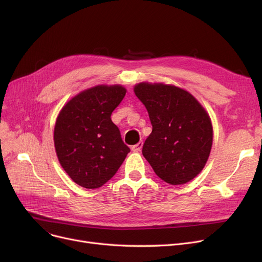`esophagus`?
<instances>
[{
	"label": "esophagus",
	"mask_w": 262,
	"mask_h": 262,
	"mask_svg": "<svg viewBox=\"0 0 262 262\" xmlns=\"http://www.w3.org/2000/svg\"><path fill=\"white\" fill-rule=\"evenodd\" d=\"M142 145H143V142H142V141H140V142H138L137 144L133 145L132 149L134 150V152H140L141 148H142Z\"/></svg>",
	"instance_id": "34e87169"
}]
</instances>
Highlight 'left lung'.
Returning a JSON list of instances; mask_svg holds the SVG:
<instances>
[{
    "label": "left lung",
    "mask_w": 262,
    "mask_h": 262,
    "mask_svg": "<svg viewBox=\"0 0 262 262\" xmlns=\"http://www.w3.org/2000/svg\"><path fill=\"white\" fill-rule=\"evenodd\" d=\"M134 91L153 126L142 147L144 158L170 185L193 180L205 167L212 146L208 114L193 95L172 85L140 82Z\"/></svg>",
    "instance_id": "obj_1"
}]
</instances>
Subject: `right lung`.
I'll return each instance as SVG.
<instances>
[{"mask_svg": "<svg viewBox=\"0 0 262 262\" xmlns=\"http://www.w3.org/2000/svg\"><path fill=\"white\" fill-rule=\"evenodd\" d=\"M125 93L120 85L96 86L60 110L54 128L55 149L63 170L81 187H102L130 152L110 119Z\"/></svg>", "mask_w": 262, "mask_h": 262, "instance_id": "right-lung-1", "label": "right lung"}]
</instances>
